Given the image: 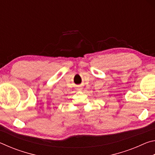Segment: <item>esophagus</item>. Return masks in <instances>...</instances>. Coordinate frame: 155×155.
Wrapping results in <instances>:
<instances>
[{
  "mask_svg": "<svg viewBox=\"0 0 155 155\" xmlns=\"http://www.w3.org/2000/svg\"><path fill=\"white\" fill-rule=\"evenodd\" d=\"M80 89H81V88H79V90H80Z\"/></svg>",
  "mask_w": 155,
  "mask_h": 155,
  "instance_id": "1",
  "label": "esophagus"
}]
</instances>
